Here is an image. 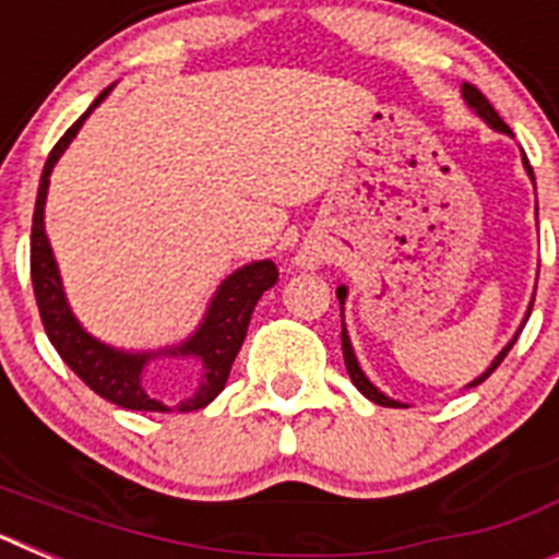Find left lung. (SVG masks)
<instances>
[{
	"label": "left lung",
	"mask_w": 559,
	"mask_h": 559,
	"mask_svg": "<svg viewBox=\"0 0 559 559\" xmlns=\"http://www.w3.org/2000/svg\"><path fill=\"white\" fill-rule=\"evenodd\" d=\"M462 95H464V103H467V106H471L473 111H476L478 117H481V120L487 122V126L496 128V131H501V133H512L510 126H507V122H503L501 117H498V111H496V108H492V103L487 100V97H484L481 92H478V88L473 86V83H464ZM523 165H526V170H530V179L535 181V173H532V167H530V162H526V156H523ZM335 296H338V302L344 305V296H347V288L341 285V288L335 290ZM532 305H535V299H532ZM532 305H530V310H526V319H530V313H532ZM526 319H523V324H526ZM523 324H521V330H523ZM521 330H518V333L512 335L510 344H507V347H503L501 353L496 355V360H492L490 367H487V372H481L476 380H473V383H467V389L478 386V383H484V380L490 378V374L496 372L498 367H501V360L507 358V353H510L512 344H515V341H518ZM341 349H344V364H347L349 378H353V383H355V386H358V392L364 394V397H369V400H372V403H378V406H386V408L403 406V403H397V400H392V397H386V394H383V392H378V389L372 386V380H369L367 374H364V369L358 367V358H355L353 344H349V335H347V328H344V324H341Z\"/></svg>",
	"instance_id": "1"
}]
</instances>
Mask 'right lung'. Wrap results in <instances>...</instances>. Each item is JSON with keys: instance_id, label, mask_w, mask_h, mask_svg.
<instances>
[{"instance_id": "obj_1", "label": "right lung", "mask_w": 559, "mask_h": 559, "mask_svg": "<svg viewBox=\"0 0 559 559\" xmlns=\"http://www.w3.org/2000/svg\"><path fill=\"white\" fill-rule=\"evenodd\" d=\"M108 92H111V86L103 88L81 120L56 142V147L47 156V165H44L41 185H38L36 195V212H33V235H29V276H33L38 313H41L44 330H47L49 341L63 358V364L92 392L106 397L108 403L131 408V412H199L224 392L231 364H235L237 353L243 347L251 310L260 302V296L280 280V271L271 260H257V263L243 265V269H237L235 274L226 276L218 294L212 296L201 328L179 347L159 349V353H126V349L108 347V344H103V341H97L95 335H88L81 328V322L69 310L56 257H52L49 240L44 235V201H47L49 173L61 159V153L67 151L69 142L75 140L83 120L106 100ZM156 354H181L182 357L195 359L200 367V386L179 407H165L158 401H153L141 386V369Z\"/></svg>"}]
</instances>
